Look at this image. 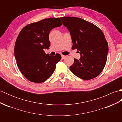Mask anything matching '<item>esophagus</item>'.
<instances>
[{"mask_svg": "<svg viewBox=\"0 0 122 122\" xmlns=\"http://www.w3.org/2000/svg\"><path fill=\"white\" fill-rule=\"evenodd\" d=\"M62 59H64L65 58H66V56H63V55H62Z\"/></svg>", "mask_w": 122, "mask_h": 122, "instance_id": "1", "label": "esophagus"}]
</instances>
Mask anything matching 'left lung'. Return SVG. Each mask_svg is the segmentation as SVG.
Masks as SVG:
<instances>
[{"mask_svg": "<svg viewBox=\"0 0 122 122\" xmlns=\"http://www.w3.org/2000/svg\"><path fill=\"white\" fill-rule=\"evenodd\" d=\"M63 25L70 33L72 48L80 51V60L74 59L70 69L74 75L84 80L97 76L104 68L108 46L104 33L99 28L81 18L63 17Z\"/></svg>", "mask_w": 122, "mask_h": 122, "instance_id": "8db88e82", "label": "left lung"}]
</instances>
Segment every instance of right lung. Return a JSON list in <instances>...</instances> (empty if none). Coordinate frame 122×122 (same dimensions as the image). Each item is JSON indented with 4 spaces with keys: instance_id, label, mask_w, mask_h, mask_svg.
I'll use <instances>...</instances> for the list:
<instances>
[{
    "instance_id": "right-lung-1",
    "label": "right lung",
    "mask_w": 122,
    "mask_h": 122,
    "mask_svg": "<svg viewBox=\"0 0 122 122\" xmlns=\"http://www.w3.org/2000/svg\"><path fill=\"white\" fill-rule=\"evenodd\" d=\"M61 25L59 18H48L28 25L20 31L15 43V56L19 70L29 81L45 82L55 70L61 55L50 56L43 49L50 46L51 30Z\"/></svg>"
}]
</instances>
